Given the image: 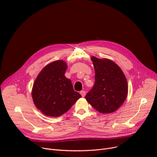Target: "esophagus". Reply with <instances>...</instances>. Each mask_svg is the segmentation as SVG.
<instances>
[{
	"instance_id": "esophagus-1",
	"label": "esophagus",
	"mask_w": 157,
	"mask_h": 157,
	"mask_svg": "<svg viewBox=\"0 0 157 157\" xmlns=\"http://www.w3.org/2000/svg\"><path fill=\"white\" fill-rule=\"evenodd\" d=\"M80 94L81 95L82 97H84L85 96V95H86V92H85V91H83V90H82V91L80 92Z\"/></svg>"
}]
</instances>
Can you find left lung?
Listing matches in <instances>:
<instances>
[{
  "instance_id": "obj_1",
  "label": "left lung",
  "mask_w": 157,
  "mask_h": 157,
  "mask_svg": "<svg viewBox=\"0 0 157 157\" xmlns=\"http://www.w3.org/2000/svg\"><path fill=\"white\" fill-rule=\"evenodd\" d=\"M95 69V84L85 96L93 108L101 113L116 111L125 101L128 94L126 77L119 66L108 59L92 56Z\"/></svg>"
}]
</instances>
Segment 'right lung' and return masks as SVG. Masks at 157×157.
Returning a JSON list of instances; mask_svg holds the SVG:
<instances>
[{
  "label": "right lung",
  "instance_id": "right-lung-1",
  "mask_svg": "<svg viewBox=\"0 0 157 157\" xmlns=\"http://www.w3.org/2000/svg\"><path fill=\"white\" fill-rule=\"evenodd\" d=\"M65 62L49 63L42 69L33 85L32 97L36 108L46 116L58 117L67 112L81 95L65 76Z\"/></svg>",
  "mask_w": 157,
  "mask_h": 157
}]
</instances>
